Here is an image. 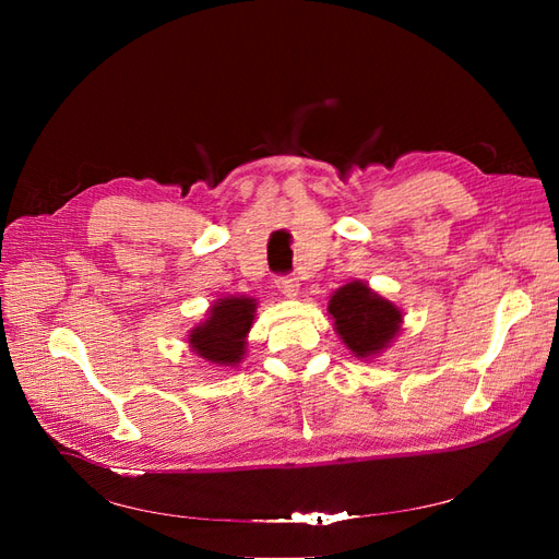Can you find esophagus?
Instances as JSON below:
<instances>
[{"mask_svg": "<svg viewBox=\"0 0 559 559\" xmlns=\"http://www.w3.org/2000/svg\"><path fill=\"white\" fill-rule=\"evenodd\" d=\"M277 289L286 296V298H296L300 294V284L296 277H280L277 280Z\"/></svg>", "mask_w": 559, "mask_h": 559, "instance_id": "34e87169", "label": "esophagus"}]
</instances>
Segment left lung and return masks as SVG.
Returning <instances> with one entry per match:
<instances>
[{"instance_id": "obj_1", "label": "left lung", "mask_w": 559, "mask_h": 559, "mask_svg": "<svg viewBox=\"0 0 559 559\" xmlns=\"http://www.w3.org/2000/svg\"><path fill=\"white\" fill-rule=\"evenodd\" d=\"M329 314L345 347L366 361L392 345L403 324V310L361 280H352L331 294Z\"/></svg>"}]
</instances>
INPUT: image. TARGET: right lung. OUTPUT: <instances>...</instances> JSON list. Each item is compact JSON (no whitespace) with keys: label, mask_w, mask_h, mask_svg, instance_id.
<instances>
[{"label":"right lung","mask_w":559,"mask_h":559,"mask_svg":"<svg viewBox=\"0 0 559 559\" xmlns=\"http://www.w3.org/2000/svg\"><path fill=\"white\" fill-rule=\"evenodd\" d=\"M257 308L259 300L251 296L216 298L207 317L189 331L191 352L214 368H235L242 364Z\"/></svg>","instance_id":"obj_1"}]
</instances>
